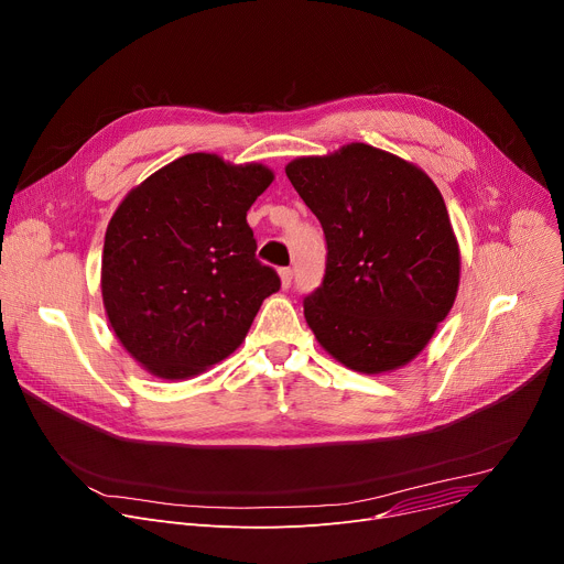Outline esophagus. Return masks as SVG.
<instances>
[{"mask_svg": "<svg viewBox=\"0 0 564 564\" xmlns=\"http://www.w3.org/2000/svg\"><path fill=\"white\" fill-rule=\"evenodd\" d=\"M280 280H282V289H289L293 282V271L291 269H282L280 271Z\"/></svg>", "mask_w": 564, "mask_h": 564, "instance_id": "1", "label": "esophagus"}]
</instances>
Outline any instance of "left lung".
Wrapping results in <instances>:
<instances>
[{"label": "left lung", "mask_w": 564, "mask_h": 564, "mask_svg": "<svg viewBox=\"0 0 564 564\" xmlns=\"http://www.w3.org/2000/svg\"><path fill=\"white\" fill-rule=\"evenodd\" d=\"M286 176L327 241L323 284L305 297L318 343L366 375L409 364L458 291L460 254L438 187L415 164L361 142L297 158Z\"/></svg>", "instance_id": "obj_1"}]
</instances>
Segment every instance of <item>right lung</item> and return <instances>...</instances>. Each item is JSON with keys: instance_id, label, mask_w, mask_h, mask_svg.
I'll use <instances>...</instances> for the list:
<instances>
[{"instance_id": "obj_1", "label": "right lung", "mask_w": 564, "mask_h": 564, "mask_svg": "<svg viewBox=\"0 0 564 564\" xmlns=\"http://www.w3.org/2000/svg\"><path fill=\"white\" fill-rule=\"evenodd\" d=\"M262 164L189 153L128 194L106 230L101 293L112 332L149 372L187 379L235 352L280 278L254 257L246 212Z\"/></svg>"}]
</instances>
